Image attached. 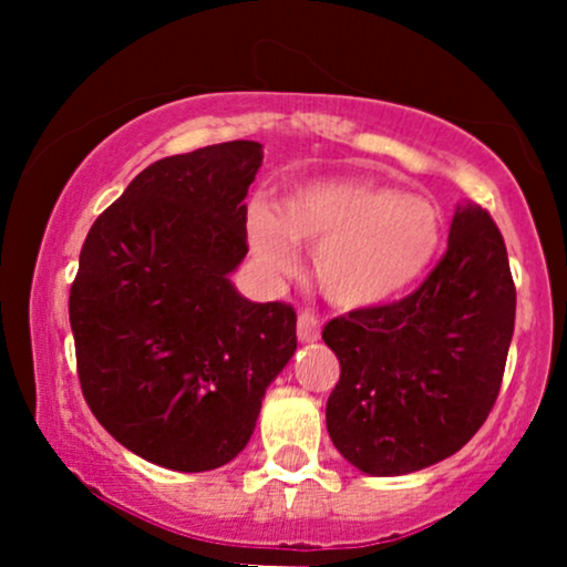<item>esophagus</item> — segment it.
<instances>
[{
	"instance_id": "esophagus-1",
	"label": "esophagus",
	"mask_w": 567,
	"mask_h": 567,
	"mask_svg": "<svg viewBox=\"0 0 567 567\" xmlns=\"http://www.w3.org/2000/svg\"><path fill=\"white\" fill-rule=\"evenodd\" d=\"M298 341L301 343H315L317 338H320V320L315 317V311L303 309L301 315H298Z\"/></svg>"
}]
</instances>
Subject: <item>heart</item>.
I'll use <instances>...</instances> for the list:
<instances>
[{"instance_id":"b5f03b06","label":"heart","mask_w":567,"mask_h":567,"mask_svg":"<svg viewBox=\"0 0 567 567\" xmlns=\"http://www.w3.org/2000/svg\"><path fill=\"white\" fill-rule=\"evenodd\" d=\"M440 210L421 194L373 181H315L279 205L247 213L258 264L275 275L296 269V247L315 250V279L341 309H370L413 288L440 247Z\"/></svg>"}]
</instances>
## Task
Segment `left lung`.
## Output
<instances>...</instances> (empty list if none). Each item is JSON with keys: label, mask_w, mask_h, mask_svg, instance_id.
Wrapping results in <instances>:
<instances>
[{"label": "left lung", "mask_w": 567, "mask_h": 567, "mask_svg": "<svg viewBox=\"0 0 567 567\" xmlns=\"http://www.w3.org/2000/svg\"><path fill=\"white\" fill-rule=\"evenodd\" d=\"M517 290L496 220L458 207L447 250L410 296L324 324L341 362L328 432L375 477L419 472L470 442L496 405Z\"/></svg>", "instance_id": "1"}]
</instances>
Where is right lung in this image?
<instances>
[{
    "label": "right lung",
    "mask_w": 567,
    "mask_h": 567,
    "mask_svg": "<svg viewBox=\"0 0 567 567\" xmlns=\"http://www.w3.org/2000/svg\"><path fill=\"white\" fill-rule=\"evenodd\" d=\"M261 159V143L229 141L154 162L82 245L69 296L82 394L116 442L165 470L229 464L296 351V309L229 282Z\"/></svg>",
    "instance_id": "obj_1"
}]
</instances>
